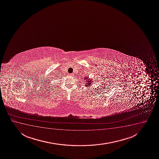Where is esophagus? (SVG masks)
<instances>
[{
  "instance_id": "34e87169",
  "label": "esophagus",
  "mask_w": 159,
  "mask_h": 159,
  "mask_svg": "<svg viewBox=\"0 0 159 159\" xmlns=\"http://www.w3.org/2000/svg\"><path fill=\"white\" fill-rule=\"evenodd\" d=\"M69 75L70 76H72V75H73V74H72V73H70Z\"/></svg>"
}]
</instances>
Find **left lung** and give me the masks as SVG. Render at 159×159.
Wrapping results in <instances>:
<instances>
[{"mask_svg": "<svg viewBox=\"0 0 159 159\" xmlns=\"http://www.w3.org/2000/svg\"><path fill=\"white\" fill-rule=\"evenodd\" d=\"M84 79H87V80H87L86 81L87 83H86L85 86H86V87H89V86H92V83H93V82H92V79H89V78H87V77H85Z\"/></svg>", "mask_w": 159, "mask_h": 159, "instance_id": "obj_1", "label": "left lung"}]
</instances>
